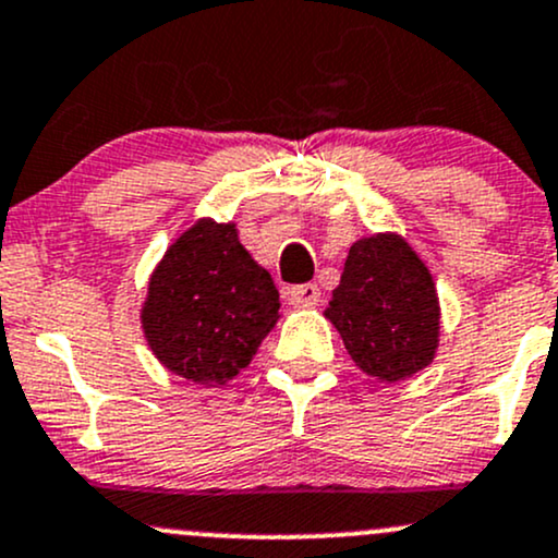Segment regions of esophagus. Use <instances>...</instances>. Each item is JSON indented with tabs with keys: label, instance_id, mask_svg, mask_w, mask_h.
<instances>
[{
	"label": "esophagus",
	"instance_id": "esophagus-1",
	"mask_svg": "<svg viewBox=\"0 0 558 558\" xmlns=\"http://www.w3.org/2000/svg\"><path fill=\"white\" fill-rule=\"evenodd\" d=\"M289 302L293 307H315L320 302V289L315 283H302V286H293L289 291Z\"/></svg>",
	"mask_w": 558,
	"mask_h": 558
}]
</instances>
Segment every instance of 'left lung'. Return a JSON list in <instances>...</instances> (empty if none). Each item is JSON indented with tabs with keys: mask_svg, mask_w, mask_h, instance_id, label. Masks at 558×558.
<instances>
[{
	"mask_svg": "<svg viewBox=\"0 0 558 558\" xmlns=\"http://www.w3.org/2000/svg\"><path fill=\"white\" fill-rule=\"evenodd\" d=\"M323 315L339 330L354 365L378 381L410 378L437 354V286L397 232L352 243L341 283Z\"/></svg>",
	"mask_w": 558,
	"mask_h": 558,
	"instance_id": "left-lung-1",
	"label": "left lung"
}]
</instances>
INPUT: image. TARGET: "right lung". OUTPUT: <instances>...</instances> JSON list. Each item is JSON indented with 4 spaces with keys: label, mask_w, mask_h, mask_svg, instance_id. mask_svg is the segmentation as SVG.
Masks as SVG:
<instances>
[{
    "label": "right lung",
    "mask_w": 558,
    "mask_h": 558,
    "mask_svg": "<svg viewBox=\"0 0 558 558\" xmlns=\"http://www.w3.org/2000/svg\"><path fill=\"white\" fill-rule=\"evenodd\" d=\"M278 310V289L238 241L235 225L204 217L153 269L140 320L163 368L222 387L251 363Z\"/></svg>",
    "instance_id": "obj_1"
}]
</instances>
